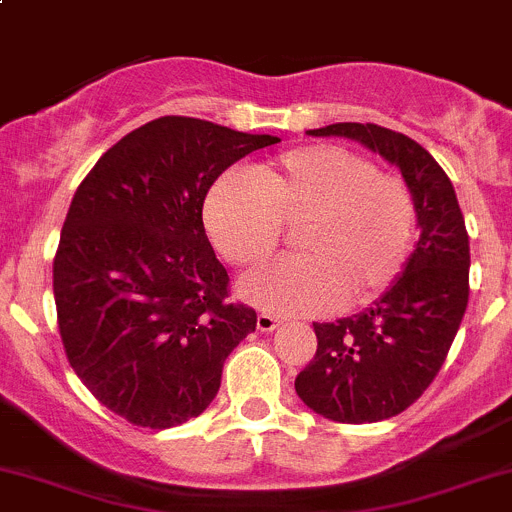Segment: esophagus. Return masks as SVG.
<instances>
[{"instance_id": "1", "label": "esophagus", "mask_w": 512, "mask_h": 512, "mask_svg": "<svg viewBox=\"0 0 512 512\" xmlns=\"http://www.w3.org/2000/svg\"><path fill=\"white\" fill-rule=\"evenodd\" d=\"M275 327H280V317L270 315V312H260V315H257V330L272 332Z\"/></svg>"}]
</instances>
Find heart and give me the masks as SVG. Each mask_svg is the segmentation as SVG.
Returning <instances> with one entry per match:
<instances>
[{
    "instance_id": "obj_1",
    "label": "heart",
    "mask_w": 512,
    "mask_h": 512,
    "mask_svg": "<svg viewBox=\"0 0 512 512\" xmlns=\"http://www.w3.org/2000/svg\"><path fill=\"white\" fill-rule=\"evenodd\" d=\"M210 240L232 265L275 252L282 225H297V257L242 277L245 300L277 315L360 307L408 265L415 200L403 177L340 145H305L212 185L202 207Z\"/></svg>"
}]
</instances>
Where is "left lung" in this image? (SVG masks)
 <instances>
[{"label":"left lung","instance_id":"1","mask_svg":"<svg viewBox=\"0 0 512 512\" xmlns=\"http://www.w3.org/2000/svg\"><path fill=\"white\" fill-rule=\"evenodd\" d=\"M312 137H347L403 172L420 240L403 275L367 310L315 322L317 352L297 375L302 403L335 423L403 413L443 367L468 307L470 242L453 182L425 147L380 124L337 122Z\"/></svg>","mask_w":512,"mask_h":512}]
</instances>
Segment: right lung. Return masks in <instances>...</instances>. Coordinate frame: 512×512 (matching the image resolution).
I'll list each match as a JSON object with an SVG mask.
<instances>
[{
  "instance_id": "add662e5",
  "label": "right lung",
  "mask_w": 512,
  "mask_h": 512,
  "mask_svg": "<svg viewBox=\"0 0 512 512\" xmlns=\"http://www.w3.org/2000/svg\"><path fill=\"white\" fill-rule=\"evenodd\" d=\"M280 142L160 117L109 147L77 187L54 255L64 352L114 415L175 428L215 400L227 355L255 332L202 225L217 177Z\"/></svg>"
}]
</instances>
